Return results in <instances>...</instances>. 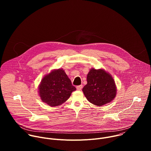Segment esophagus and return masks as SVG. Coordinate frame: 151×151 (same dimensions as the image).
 Wrapping results in <instances>:
<instances>
[{
  "mask_svg": "<svg viewBox=\"0 0 151 151\" xmlns=\"http://www.w3.org/2000/svg\"><path fill=\"white\" fill-rule=\"evenodd\" d=\"M82 88V85H78L76 87V89L78 90H81V89Z\"/></svg>",
  "mask_w": 151,
  "mask_h": 151,
  "instance_id": "obj_1",
  "label": "esophagus"
}]
</instances>
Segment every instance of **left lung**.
<instances>
[{"label": "left lung", "mask_w": 151, "mask_h": 151, "mask_svg": "<svg viewBox=\"0 0 151 151\" xmlns=\"http://www.w3.org/2000/svg\"><path fill=\"white\" fill-rule=\"evenodd\" d=\"M87 83L82 91L87 99L92 104L101 106L112 101L116 94L115 81L104 69L91 68L87 77Z\"/></svg>", "instance_id": "1"}]
</instances>
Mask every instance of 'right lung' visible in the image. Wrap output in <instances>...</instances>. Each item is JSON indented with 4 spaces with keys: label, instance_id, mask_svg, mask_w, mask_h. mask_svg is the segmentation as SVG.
<instances>
[{
    "label": "right lung",
    "instance_id": "add662e5",
    "mask_svg": "<svg viewBox=\"0 0 151 151\" xmlns=\"http://www.w3.org/2000/svg\"><path fill=\"white\" fill-rule=\"evenodd\" d=\"M76 90L63 69H55L44 76L39 85L40 99L51 107L59 106Z\"/></svg>",
    "mask_w": 151,
    "mask_h": 151
}]
</instances>
